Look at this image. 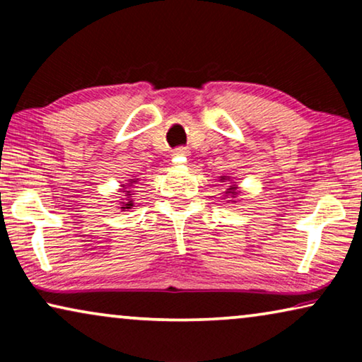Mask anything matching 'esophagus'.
Listing matches in <instances>:
<instances>
[{
    "label": "esophagus",
    "instance_id": "esophagus-1",
    "mask_svg": "<svg viewBox=\"0 0 362 362\" xmlns=\"http://www.w3.org/2000/svg\"><path fill=\"white\" fill-rule=\"evenodd\" d=\"M175 155L176 156H181V158H186L187 155H189V151H187V148H176L175 150Z\"/></svg>",
    "mask_w": 362,
    "mask_h": 362
}]
</instances>
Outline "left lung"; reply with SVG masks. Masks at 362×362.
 Returning a JSON list of instances; mask_svg holds the SVG:
<instances>
[{
	"mask_svg": "<svg viewBox=\"0 0 362 362\" xmlns=\"http://www.w3.org/2000/svg\"><path fill=\"white\" fill-rule=\"evenodd\" d=\"M221 180H222V181H224V180L227 181V180H230V177H229V176H221ZM226 194L230 197V199H229V201H232V199H235V197H237V196H239V191H237V186H235V185H232V186H229V189H227V191H226ZM232 202H235V201H232Z\"/></svg>",
	"mask_w": 362,
	"mask_h": 362,
	"instance_id": "obj_1",
	"label": "left lung"
}]
</instances>
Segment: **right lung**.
Instances as JSON below:
<instances>
[{
    "instance_id": "obj_1",
    "label": "right lung",
    "mask_w": 362,
    "mask_h": 362,
    "mask_svg": "<svg viewBox=\"0 0 362 362\" xmlns=\"http://www.w3.org/2000/svg\"><path fill=\"white\" fill-rule=\"evenodd\" d=\"M138 180H130L127 182V185H122L123 187V194H122V199H120V209L122 211H127V209H132L133 206V201H132V191L128 189V187H132L133 185H136Z\"/></svg>"
}]
</instances>
